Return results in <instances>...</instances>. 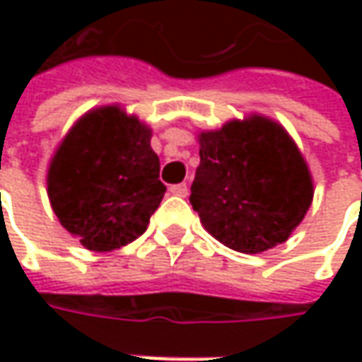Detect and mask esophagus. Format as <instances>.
Returning a JSON list of instances; mask_svg holds the SVG:
<instances>
[{"label":"esophagus","mask_w":362,"mask_h":362,"mask_svg":"<svg viewBox=\"0 0 362 362\" xmlns=\"http://www.w3.org/2000/svg\"><path fill=\"white\" fill-rule=\"evenodd\" d=\"M169 191H171L173 195H177V197H187V195H189L187 183H179V185H171V187H169Z\"/></svg>","instance_id":"esophagus-1"}]
</instances>
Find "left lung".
Masks as SVG:
<instances>
[{
  "label": "left lung",
  "instance_id": "left-lung-1",
  "mask_svg": "<svg viewBox=\"0 0 362 362\" xmlns=\"http://www.w3.org/2000/svg\"><path fill=\"white\" fill-rule=\"evenodd\" d=\"M199 167L189 202L217 242L242 254L284 243L314 197L313 173L278 120L252 112L197 132Z\"/></svg>",
  "mask_w": 362,
  "mask_h": 362
}]
</instances>
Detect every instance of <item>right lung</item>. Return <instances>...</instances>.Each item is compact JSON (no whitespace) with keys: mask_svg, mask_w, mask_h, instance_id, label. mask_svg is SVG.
I'll use <instances>...</instances> for the list:
<instances>
[{"mask_svg":"<svg viewBox=\"0 0 362 362\" xmlns=\"http://www.w3.org/2000/svg\"><path fill=\"white\" fill-rule=\"evenodd\" d=\"M151 127L120 105L94 106L64 134L48 165V199L60 226L90 252L145 233L165 195Z\"/></svg>","mask_w":362,"mask_h":362,"instance_id":"obj_1","label":"right lung"}]
</instances>
